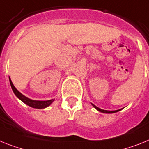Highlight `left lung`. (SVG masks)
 <instances>
[{
  "mask_svg": "<svg viewBox=\"0 0 149 149\" xmlns=\"http://www.w3.org/2000/svg\"><path fill=\"white\" fill-rule=\"evenodd\" d=\"M92 105H93V107H95V108H96V109L98 110V111H100V112H102V113H115V112H117V111H120V110H117V111H106V110H102V109H101V108H99V107H96L95 104H92Z\"/></svg>",
  "mask_w": 149,
  "mask_h": 149,
  "instance_id": "obj_1",
  "label": "left lung"
}]
</instances>
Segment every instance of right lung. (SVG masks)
I'll list each match as a JSON object with an SVG mask.
<instances>
[{
  "label": "right lung",
  "instance_id": "add662e5",
  "mask_svg": "<svg viewBox=\"0 0 149 149\" xmlns=\"http://www.w3.org/2000/svg\"><path fill=\"white\" fill-rule=\"evenodd\" d=\"M10 83L11 88H12L13 92L17 95V98H19L22 102H24L26 104L30 106V107H34V108H38V109H42V108H45V107L49 106L53 102L54 99L48 100V101H35V100L29 99L27 97L22 95L17 88H15V86H13V82L10 80Z\"/></svg>",
  "mask_w": 149,
  "mask_h": 149
}]
</instances>
